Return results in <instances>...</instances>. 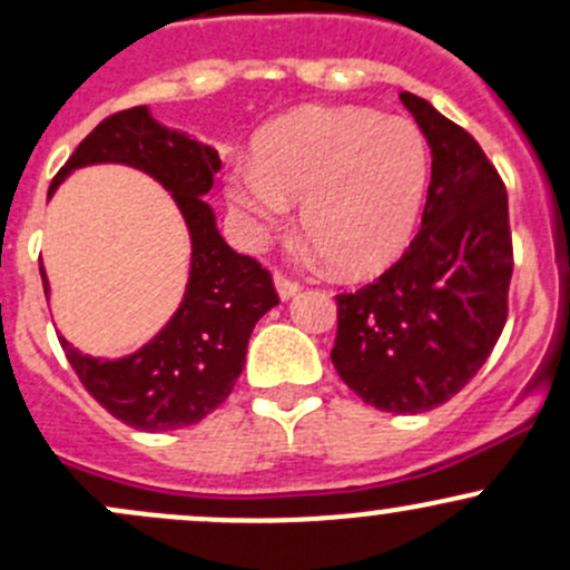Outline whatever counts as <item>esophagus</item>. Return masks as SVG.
I'll return each instance as SVG.
<instances>
[{"label":"esophagus","mask_w":570,"mask_h":570,"mask_svg":"<svg viewBox=\"0 0 570 570\" xmlns=\"http://www.w3.org/2000/svg\"><path fill=\"white\" fill-rule=\"evenodd\" d=\"M275 292H278L281 299H289L299 292V284H297V281L286 278V275L278 273V275H275Z\"/></svg>","instance_id":"obj_1"}]
</instances>
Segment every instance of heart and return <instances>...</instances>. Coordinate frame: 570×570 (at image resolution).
Segmentation results:
<instances>
[{"label": "heart", "mask_w": 570, "mask_h": 570, "mask_svg": "<svg viewBox=\"0 0 570 570\" xmlns=\"http://www.w3.org/2000/svg\"><path fill=\"white\" fill-rule=\"evenodd\" d=\"M428 146L416 124L365 108H308L256 135L252 165L227 175V197L254 243L303 203V233L341 275H371L405 252L424 189Z\"/></svg>", "instance_id": "b5f03b06"}]
</instances>
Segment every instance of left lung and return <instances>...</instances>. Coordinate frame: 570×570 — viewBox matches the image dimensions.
I'll use <instances>...</instances> for the list:
<instances>
[{
	"mask_svg": "<svg viewBox=\"0 0 570 570\" xmlns=\"http://www.w3.org/2000/svg\"><path fill=\"white\" fill-rule=\"evenodd\" d=\"M400 102L433 156L422 229L395 265L337 295L333 365L348 390L390 414H424L484 365L509 314L514 271L509 197L479 142L428 99Z\"/></svg>",
	"mask_w": 570,
	"mask_h": 570,
	"instance_id": "obj_1",
	"label": "left lung"
}]
</instances>
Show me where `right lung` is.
<instances>
[{
  "label": "right lung",
  "mask_w": 570,
  "mask_h": 570,
  "mask_svg": "<svg viewBox=\"0 0 570 570\" xmlns=\"http://www.w3.org/2000/svg\"><path fill=\"white\" fill-rule=\"evenodd\" d=\"M91 165H127L170 191L189 229L191 262L184 299L170 322L132 354L91 356L59 337L72 371L108 414L142 433L197 424L233 392L246 365L254 324L278 305L273 278L252 256L227 246L208 205L218 151L151 116L146 105L105 118L75 148L53 178L48 199L67 175ZM42 289L51 295L46 267Z\"/></svg>",
  "instance_id": "right-lung-1"
}]
</instances>
